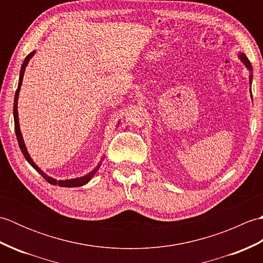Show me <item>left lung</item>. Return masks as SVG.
<instances>
[{"instance_id":"obj_1","label":"left lung","mask_w":263,"mask_h":263,"mask_svg":"<svg viewBox=\"0 0 263 263\" xmlns=\"http://www.w3.org/2000/svg\"><path fill=\"white\" fill-rule=\"evenodd\" d=\"M238 59L241 60V62L247 66V69L250 71V78H249V82H250V85L251 83H252V77H253V74H252V65H251V63H250V61H249V59L247 58V55H245L244 53H241V54H238ZM250 91H251V89H250ZM251 97H252V93H251Z\"/></svg>"}]
</instances>
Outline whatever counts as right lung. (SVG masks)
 Instances as JSON below:
<instances>
[{"instance_id": "obj_1", "label": "right lung", "mask_w": 263, "mask_h": 263, "mask_svg": "<svg viewBox=\"0 0 263 263\" xmlns=\"http://www.w3.org/2000/svg\"><path fill=\"white\" fill-rule=\"evenodd\" d=\"M35 51H32L30 54H28L24 63H22L21 65V70H20V77H19V83H18V89H16L15 91V95H14V104H13V116H14V130H15V135H16V139H18V143H19V147L21 149V153L22 155L25 156L26 160L29 163L33 168H35L39 174H41L45 180L49 183V184H53V185H59V186H62V187H77V186H82L85 185V184H87L89 181L91 180V178L93 177V175L96 174L97 171L99 170L100 165H102V163H99L95 168L89 172L87 175L85 176H81V177H77V178H71V180H63V181H58L55 180V178L48 176L47 174H45L39 167L33 163V160L31 159L30 155L28 154L27 152V148H26V144H25V141H24V138H22V135H21V131H20V124H19V117H18V98H19V92H20V88H21V85H22V79H24V74H25V71H26V66L27 64L29 63L30 59L35 55Z\"/></svg>"}]
</instances>
